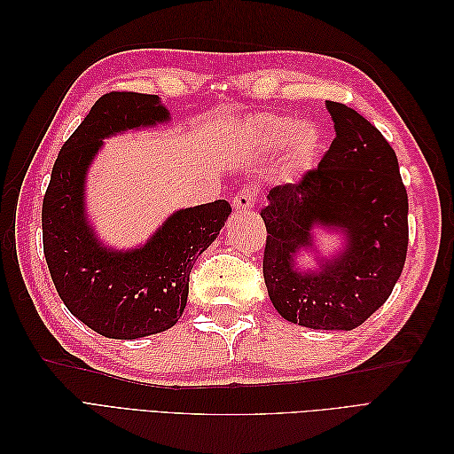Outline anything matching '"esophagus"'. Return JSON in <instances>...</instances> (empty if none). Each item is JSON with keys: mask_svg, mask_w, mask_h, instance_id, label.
<instances>
[{"mask_svg": "<svg viewBox=\"0 0 454 454\" xmlns=\"http://www.w3.org/2000/svg\"><path fill=\"white\" fill-rule=\"evenodd\" d=\"M257 195H259L257 187L246 185V187H242V189L239 191V193H237L235 197H232V206H235L237 212L250 210V208H254V204H255V200H257Z\"/></svg>", "mask_w": 454, "mask_h": 454, "instance_id": "1", "label": "esophagus"}]
</instances>
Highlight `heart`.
Returning <instances> with one entry per match:
<instances>
[{"label":"heart","instance_id":"heart-1","mask_svg":"<svg viewBox=\"0 0 454 454\" xmlns=\"http://www.w3.org/2000/svg\"><path fill=\"white\" fill-rule=\"evenodd\" d=\"M257 130L269 145L284 147L294 145L299 159L310 157L320 140V132L312 125L299 127V122L292 117H265L257 122Z\"/></svg>","mask_w":454,"mask_h":454}]
</instances>
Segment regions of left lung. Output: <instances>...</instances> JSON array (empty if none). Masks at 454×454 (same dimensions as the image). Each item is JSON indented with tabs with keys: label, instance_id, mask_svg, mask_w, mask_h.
I'll return each instance as SVG.
<instances>
[{
	"label": "left lung",
	"instance_id": "1",
	"mask_svg": "<svg viewBox=\"0 0 454 454\" xmlns=\"http://www.w3.org/2000/svg\"><path fill=\"white\" fill-rule=\"evenodd\" d=\"M335 138L318 167L297 184L269 191L263 277L282 318L312 329H354L384 301L405 265L407 191L397 157L377 127L352 107L327 100ZM320 223L342 226L349 248L314 275L293 270L295 249Z\"/></svg>",
	"mask_w": 454,
	"mask_h": 454
}]
</instances>
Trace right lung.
I'll use <instances>...</instances> for the list:
<instances>
[{"label": "right lung", "mask_w": 454, "mask_h": 454, "mask_svg": "<svg viewBox=\"0 0 454 454\" xmlns=\"http://www.w3.org/2000/svg\"><path fill=\"white\" fill-rule=\"evenodd\" d=\"M167 119L155 94H104L62 145L43 197V252L54 287L75 318L109 339L155 335L180 320L191 269L231 214L222 199L180 210L132 252L106 250L94 239L83 185L102 138Z\"/></svg>", "instance_id": "1"}]
</instances>
